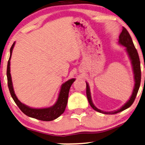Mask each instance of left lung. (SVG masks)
<instances>
[{
	"mask_svg": "<svg viewBox=\"0 0 145 145\" xmlns=\"http://www.w3.org/2000/svg\"><path fill=\"white\" fill-rule=\"evenodd\" d=\"M118 43H119V44L122 45L123 46L126 47V50L128 54L129 59L131 60V64H132V67H133V73H134V79H135L134 88H133L132 94H131L129 100L127 101V102L125 103V104L123 105L120 109L116 110V111H103L98 109V108L94 105V103H92V101L91 99V95H90L89 85H88V84L87 83H86V96H87L88 102H89L90 106L93 108V109L101 113L107 114H113L120 113V112L128 109V107H130L131 105L133 104V101H134L135 99L136 98V96H137V94L138 90H139L140 84H141V64H140L139 55H138L137 49H135L134 44H133V43L132 39H131L130 35H129V32L124 27H123L122 32H121L119 36Z\"/></svg>",
	"mask_w": 145,
	"mask_h": 145,
	"instance_id": "obj_1",
	"label": "left lung"
}]
</instances>
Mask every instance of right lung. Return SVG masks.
<instances>
[{
  "label": "right lung",
  "instance_id": "add662e5",
  "mask_svg": "<svg viewBox=\"0 0 145 145\" xmlns=\"http://www.w3.org/2000/svg\"><path fill=\"white\" fill-rule=\"evenodd\" d=\"M14 42L10 48V56L8 62L7 66V79L8 86L9 88L11 96L13 100L16 103L17 106L20 109L21 111L26 115L29 117L36 118V119L43 120V121H51L57 118L65 111L66 107L68 103V94L70 91V88L72 83L75 81V79H71L63 83L60 88L58 100L53 106L47 108H42V109H35L31 108L27 105L23 104L18 100L16 95L15 94L14 88H13L12 77L10 74V59L12 57V53L13 49L15 45Z\"/></svg>",
  "mask_w": 145,
  "mask_h": 145
}]
</instances>
